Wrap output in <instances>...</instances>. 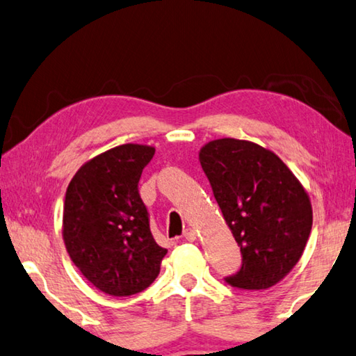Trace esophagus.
I'll list each match as a JSON object with an SVG mask.
<instances>
[{
	"label": "esophagus",
	"instance_id": "34e87169",
	"mask_svg": "<svg viewBox=\"0 0 356 356\" xmlns=\"http://www.w3.org/2000/svg\"><path fill=\"white\" fill-rule=\"evenodd\" d=\"M184 237L185 240H188V242H195L196 237H197V232L195 227H186L184 231Z\"/></svg>",
	"mask_w": 356,
	"mask_h": 356
}]
</instances>
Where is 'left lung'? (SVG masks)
<instances>
[{"instance_id":"obj_1","label":"left lung","mask_w":356,"mask_h":356,"mask_svg":"<svg viewBox=\"0 0 356 356\" xmlns=\"http://www.w3.org/2000/svg\"><path fill=\"white\" fill-rule=\"evenodd\" d=\"M200 161L243 257L226 282L248 291L278 284L300 261L311 234L305 186L278 155L251 141H209Z\"/></svg>"}]
</instances>
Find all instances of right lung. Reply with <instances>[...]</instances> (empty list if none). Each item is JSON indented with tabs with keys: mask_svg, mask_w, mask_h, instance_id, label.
Here are the masks:
<instances>
[{
	"mask_svg": "<svg viewBox=\"0 0 356 356\" xmlns=\"http://www.w3.org/2000/svg\"><path fill=\"white\" fill-rule=\"evenodd\" d=\"M154 154L155 147L144 144L113 147L88 160L65 191V250L84 278L111 297L149 287L168 252L155 242L138 193Z\"/></svg>",
	"mask_w": 356,
	"mask_h": 356,
	"instance_id": "add662e5",
	"label": "right lung"
}]
</instances>
